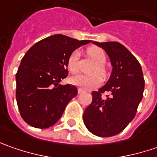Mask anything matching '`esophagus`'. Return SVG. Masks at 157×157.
<instances>
[{
    "instance_id": "1",
    "label": "esophagus",
    "mask_w": 157,
    "mask_h": 157,
    "mask_svg": "<svg viewBox=\"0 0 157 157\" xmlns=\"http://www.w3.org/2000/svg\"><path fill=\"white\" fill-rule=\"evenodd\" d=\"M83 93H84V91H83V90H81V89H78V94H83Z\"/></svg>"
}]
</instances>
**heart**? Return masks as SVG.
Returning <instances> with one entry per match:
<instances>
[{
	"label": "heart",
	"mask_w": 157,
	"mask_h": 157,
	"mask_svg": "<svg viewBox=\"0 0 157 157\" xmlns=\"http://www.w3.org/2000/svg\"><path fill=\"white\" fill-rule=\"evenodd\" d=\"M88 57L92 58L95 62L93 69L91 71V75H83V74H77L70 78V82L76 86L77 87L80 88L82 90H91L94 88L98 87L101 84L102 79L101 77L97 73L105 77L106 74V71L104 67V63L106 61V57L104 51L97 46L89 47L86 50ZM78 58H79V52L74 51L68 57L67 60V69L70 72L75 73L78 69Z\"/></svg>",
	"instance_id": "1"
}]
</instances>
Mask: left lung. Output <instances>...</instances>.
<instances>
[{"mask_svg":"<svg viewBox=\"0 0 157 157\" xmlns=\"http://www.w3.org/2000/svg\"><path fill=\"white\" fill-rule=\"evenodd\" d=\"M93 44L106 52L113 70L105 86L92 93L93 101L84 112L83 121L92 134L110 137L123 131L136 116L145 81L140 63L121 44ZM105 91L110 92L111 96L103 98L102 94Z\"/></svg>","mask_w":157,"mask_h":157,"instance_id":"8db88e82","label":"left lung"}]
</instances>
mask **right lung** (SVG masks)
Instances as JSON below:
<instances>
[{
  "mask_svg": "<svg viewBox=\"0 0 157 157\" xmlns=\"http://www.w3.org/2000/svg\"><path fill=\"white\" fill-rule=\"evenodd\" d=\"M91 40L54 35L35 44L24 55L16 72V101L21 118L36 128H48L61 118L78 94L71 85L59 82L68 74L69 56Z\"/></svg>",
  "mask_w": 157,
  "mask_h": 157,
  "instance_id": "1",
  "label": "right lung"
}]
</instances>
